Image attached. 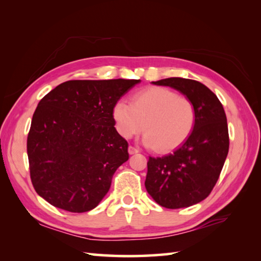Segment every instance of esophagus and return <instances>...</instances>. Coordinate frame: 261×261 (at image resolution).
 <instances>
[{"label": "esophagus", "mask_w": 261, "mask_h": 261, "mask_svg": "<svg viewBox=\"0 0 261 261\" xmlns=\"http://www.w3.org/2000/svg\"><path fill=\"white\" fill-rule=\"evenodd\" d=\"M139 152V149L134 147V146H129V153L130 154H135V153H138Z\"/></svg>", "instance_id": "34e87169"}]
</instances>
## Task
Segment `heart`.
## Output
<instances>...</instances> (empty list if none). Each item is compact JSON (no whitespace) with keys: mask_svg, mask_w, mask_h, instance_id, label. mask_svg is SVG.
Wrapping results in <instances>:
<instances>
[{"mask_svg":"<svg viewBox=\"0 0 261 261\" xmlns=\"http://www.w3.org/2000/svg\"><path fill=\"white\" fill-rule=\"evenodd\" d=\"M113 118L119 134L125 138L143 130V143L158 152H169L181 146L196 123L195 105L186 96L165 87H147L134 94L131 104L116 102Z\"/></svg>","mask_w":261,"mask_h":261,"instance_id":"obj_1","label":"heart"}]
</instances>
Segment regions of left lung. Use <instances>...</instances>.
Segmentation results:
<instances>
[{
  "mask_svg": "<svg viewBox=\"0 0 261 261\" xmlns=\"http://www.w3.org/2000/svg\"><path fill=\"white\" fill-rule=\"evenodd\" d=\"M154 85L169 86L195 105L196 123L191 137L164 157H149L147 192L166 208H181L206 198L218 181L229 152V131L223 105L202 83L171 77Z\"/></svg>",
  "mask_w": 261,
  "mask_h": 261,
  "instance_id": "8db88e82",
  "label": "left lung"
}]
</instances>
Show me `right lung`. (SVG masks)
<instances>
[{
    "instance_id": "1",
    "label": "right lung",
    "mask_w": 261,
    "mask_h": 261,
    "mask_svg": "<svg viewBox=\"0 0 261 261\" xmlns=\"http://www.w3.org/2000/svg\"><path fill=\"white\" fill-rule=\"evenodd\" d=\"M140 80L67 81L43 96L33 113L27 152L33 188L73 213L96 207L129 159L113 108Z\"/></svg>"
}]
</instances>
